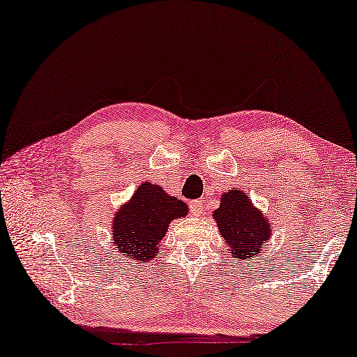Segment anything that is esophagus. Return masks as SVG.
I'll list each match as a JSON object with an SVG mask.
<instances>
[{
	"label": "esophagus",
	"mask_w": 357,
	"mask_h": 357,
	"mask_svg": "<svg viewBox=\"0 0 357 357\" xmlns=\"http://www.w3.org/2000/svg\"><path fill=\"white\" fill-rule=\"evenodd\" d=\"M190 206V211L194 213V215H199V213H202V210H204V200H192L189 204Z\"/></svg>",
	"instance_id": "obj_1"
}]
</instances>
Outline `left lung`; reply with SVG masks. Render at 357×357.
Wrapping results in <instances>:
<instances>
[{"label":"left lung","mask_w":357,"mask_h":357,"mask_svg":"<svg viewBox=\"0 0 357 357\" xmlns=\"http://www.w3.org/2000/svg\"><path fill=\"white\" fill-rule=\"evenodd\" d=\"M215 220L229 252L237 259H248L259 255L269 241L271 229L268 218L253 208L248 197L238 189L226 192L220 208L215 210Z\"/></svg>","instance_id":"obj_1"}]
</instances>
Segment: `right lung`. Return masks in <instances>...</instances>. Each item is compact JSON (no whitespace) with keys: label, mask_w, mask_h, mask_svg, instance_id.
<instances>
[{"label":"right lung","mask_w":357,"mask_h":357,"mask_svg":"<svg viewBox=\"0 0 357 357\" xmlns=\"http://www.w3.org/2000/svg\"><path fill=\"white\" fill-rule=\"evenodd\" d=\"M188 215V206L157 184L144 183L115 215L114 245L126 257L147 261L157 257L158 242L174 218Z\"/></svg>","instance_id":"1"}]
</instances>
